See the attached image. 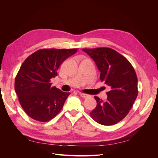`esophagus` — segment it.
<instances>
[{"label": "esophagus", "mask_w": 158, "mask_h": 158, "mask_svg": "<svg viewBox=\"0 0 158 158\" xmlns=\"http://www.w3.org/2000/svg\"><path fill=\"white\" fill-rule=\"evenodd\" d=\"M80 95L81 97H82L84 98H88L89 96V95L88 94H84V93H80Z\"/></svg>", "instance_id": "obj_1"}]
</instances>
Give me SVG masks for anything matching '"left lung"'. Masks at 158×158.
Returning <instances> with one entry per match:
<instances>
[{
    "label": "left lung",
    "instance_id": "1",
    "mask_svg": "<svg viewBox=\"0 0 158 158\" xmlns=\"http://www.w3.org/2000/svg\"><path fill=\"white\" fill-rule=\"evenodd\" d=\"M92 57L100 71V80L111 88L107 99L94 98L97 106L90 116L102 125L121 121L130 111L138 95V79L133 66L125 56L107 47L83 49Z\"/></svg>",
    "mask_w": 158,
    "mask_h": 158
}]
</instances>
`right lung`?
<instances>
[{
	"instance_id": "right-lung-1",
	"label": "right lung",
	"mask_w": 158,
	"mask_h": 158,
	"mask_svg": "<svg viewBox=\"0 0 158 158\" xmlns=\"http://www.w3.org/2000/svg\"><path fill=\"white\" fill-rule=\"evenodd\" d=\"M77 49H43L30 55L16 76L14 88L19 102L28 116L47 122L54 118L70 93L52 87L51 79L57 76L59 66Z\"/></svg>"
}]
</instances>
